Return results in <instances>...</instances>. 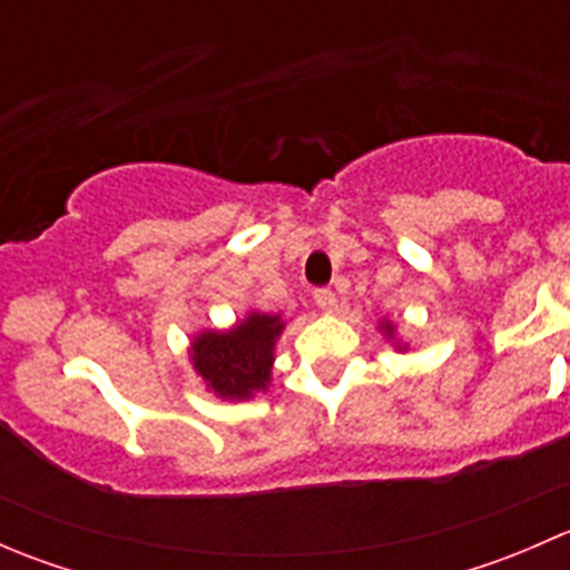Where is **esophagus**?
<instances>
[{
	"label": "esophagus",
	"mask_w": 570,
	"mask_h": 570,
	"mask_svg": "<svg viewBox=\"0 0 570 570\" xmlns=\"http://www.w3.org/2000/svg\"><path fill=\"white\" fill-rule=\"evenodd\" d=\"M314 303H317L322 312H327V314L336 312V306H338L336 295H333L331 289H317V292H314Z\"/></svg>",
	"instance_id": "obj_1"
}]
</instances>
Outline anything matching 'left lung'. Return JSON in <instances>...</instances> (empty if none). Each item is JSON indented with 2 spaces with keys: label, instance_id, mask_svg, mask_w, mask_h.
I'll use <instances>...</instances> for the list:
<instances>
[{
  "label": "left lung",
  "instance_id": "8db88e82",
  "mask_svg": "<svg viewBox=\"0 0 570 570\" xmlns=\"http://www.w3.org/2000/svg\"><path fill=\"white\" fill-rule=\"evenodd\" d=\"M377 331H381V336L386 338L389 344L396 350V353H411V342H405V338L400 336V331H396V322L394 320H377Z\"/></svg>",
  "mask_w": 570,
  "mask_h": 570
}]
</instances>
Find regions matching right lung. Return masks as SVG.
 <instances>
[{
	"label": "right lung",
	"mask_w": 570,
	"mask_h": 570,
	"mask_svg": "<svg viewBox=\"0 0 570 570\" xmlns=\"http://www.w3.org/2000/svg\"><path fill=\"white\" fill-rule=\"evenodd\" d=\"M286 331L281 314L248 308L228 327H204L189 338V364L204 389L223 402H248L273 383L275 344Z\"/></svg>",
	"instance_id": "add662e5"
}]
</instances>
